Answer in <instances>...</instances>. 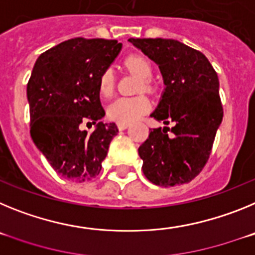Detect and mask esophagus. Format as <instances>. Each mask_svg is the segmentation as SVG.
I'll use <instances>...</instances> for the list:
<instances>
[{
	"mask_svg": "<svg viewBox=\"0 0 255 255\" xmlns=\"http://www.w3.org/2000/svg\"><path fill=\"white\" fill-rule=\"evenodd\" d=\"M117 128H119V130H125V129H128V128H129V124L119 123V124H117Z\"/></svg>",
	"mask_w": 255,
	"mask_h": 255,
	"instance_id": "34e87169",
	"label": "esophagus"
}]
</instances>
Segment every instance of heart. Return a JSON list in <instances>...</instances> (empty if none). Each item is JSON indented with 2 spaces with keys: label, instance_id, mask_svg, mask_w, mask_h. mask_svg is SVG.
<instances>
[{
  "label": "heart",
  "instance_id": "1",
  "mask_svg": "<svg viewBox=\"0 0 255 255\" xmlns=\"http://www.w3.org/2000/svg\"><path fill=\"white\" fill-rule=\"evenodd\" d=\"M125 67L129 71L143 79V88L149 91V79L153 74L152 64L147 57L141 55H130L125 58ZM115 75L111 67L103 70L98 80V89L101 96L110 97L114 93ZM150 108V102L147 97H121L107 107V116L115 123L131 124L143 116Z\"/></svg>",
  "mask_w": 255,
  "mask_h": 255
}]
</instances>
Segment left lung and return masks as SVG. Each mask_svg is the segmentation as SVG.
Here are the masks:
<instances>
[{
	"mask_svg": "<svg viewBox=\"0 0 255 255\" xmlns=\"http://www.w3.org/2000/svg\"><path fill=\"white\" fill-rule=\"evenodd\" d=\"M161 70L166 85L158 106L150 116L168 125L158 128L138 152L143 172L158 186L186 184L203 170L211 154L218 126L222 123L220 82L208 58L175 39L130 38Z\"/></svg>",
	"mask_w": 255,
	"mask_h": 255,
	"instance_id": "1",
	"label": "left lung"
}]
</instances>
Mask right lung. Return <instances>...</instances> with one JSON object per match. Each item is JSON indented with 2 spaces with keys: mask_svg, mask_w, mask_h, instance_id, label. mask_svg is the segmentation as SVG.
I'll list each match as a JSON object with an SVG mask.
<instances>
[{
  "mask_svg": "<svg viewBox=\"0 0 255 255\" xmlns=\"http://www.w3.org/2000/svg\"><path fill=\"white\" fill-rule=\"evenodd\" d=\"M117 40L74 38L43 52L26 87L30 135L61 176L88 181L98 175L116 124H103L98 80L120 53ZM88 121L94 132L80 130Z\"/></svg>",
  "mask_w": 255,
  "mask_h": 255,
  "instance_id": "add662e5",
  "label": "right lung"
}]
</instances>
